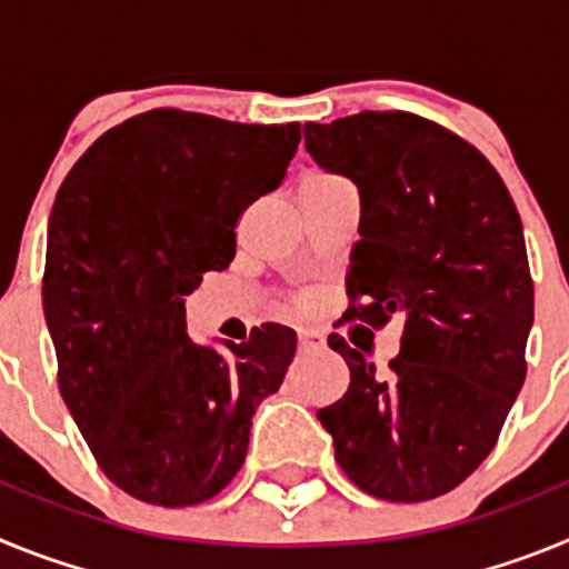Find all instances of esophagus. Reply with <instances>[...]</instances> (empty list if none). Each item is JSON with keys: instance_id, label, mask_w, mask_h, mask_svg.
<instances>
[{"instance_id": "obj_1", "label": "esophagus", "mask_w": 569, "mask_h": 569, "mask_svg": "<svg viewBox=\"0 0 569 569\" xmlns=\"http://www.w3.org/2000/svg\"><path fill=\"white\" fill-rule=\"evenodd\" d=\"M319 347H325V336L319 330H301L299 350H319Z\"/></svg>"}]
</instances>
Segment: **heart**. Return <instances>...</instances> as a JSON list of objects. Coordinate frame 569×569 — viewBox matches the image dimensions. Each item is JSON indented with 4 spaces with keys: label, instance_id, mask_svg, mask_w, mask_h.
<instances>
[{
    "label": "heart",
    "instance_id": "b5f03b06",
    "mask_svg": "<svg viewBox=\"0 0 569 569\" xmlns=\"http://www.w3.org/2000/svg\"><path fill=\"white\" fill-rule=\"evenodd\" d=\"M299 305H308V301H305V299H301V301H299Z\"/></svg>",
    "mask_w": 569,
    "mask_h": 569
}]
</instances>
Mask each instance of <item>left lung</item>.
<instances>
[{
	"mask_svg": "<svg viewBox=\"0 0 569 569\" xmlns=\"http://www.w3.org/2000/svg\"><path fill=\"white\" fill-rule=\"evenodd\" d=\"M305 148L359 188L345 319H405L385 373L328 339L350 367L347 393L319 410L336 461L376 499L445 496L490 456L525 385L532 276L519 210L479 150L407 110L308 122Z\"/></svg>",
	"mask_w": 569,
	"mask_h": 569,
	"instance_id": "8db88e82",
	"label": "left lung"
}]
</instances>
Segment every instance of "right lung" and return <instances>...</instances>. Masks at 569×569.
<instances>
[{"label": "right lung", "instance_id": "obj_1", "mask_svg": "<svg viewBox=\"0 0 569 569\" xmlns=\"http://www.w3.org/2000/svg\"><path fill=\"white\" fill-rule=\"evenodd\" d=\"M301 124L156 108L102 133L53 202L42 305L59 393L102 472L144 505L213 499L244 465L296 333L261 325L230 356L193 345L184 296L236 256L241 213L281 184Z\"/></svg>", "mask_w": 569, "mask_h": 569}]
</instances>
